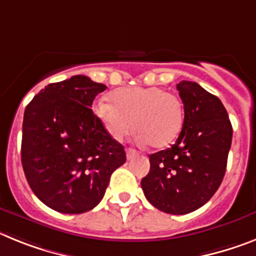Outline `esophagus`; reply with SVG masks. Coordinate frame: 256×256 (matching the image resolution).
Here are the masks:
<instances>
[{
  "mask_svg": "<svg viewBox=\"0 0 256 256\" xmlns=\"http://www.w3.org/2000/svg\"><path fill=\"white\" fill-rule=\"evenodd\" d=\"M126 152V159H133L134 156H137V155H138V152H137V150L130 149V148H128Z\"/></svg>",
  "mask_w": 256,
  "mask_h": 256,
  "instance_id": "1",
  "label": "esophagus"
}]
</instances>
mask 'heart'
<instances>
[{
  "instance_id": "heart-1",
  "label": "heart",
  "mask_w": 256,
  "mask_h": 256,
  "mask_svg": "<svg viewBox=\"0 0 256 256\" xmlns=\"http://www.w3.org/2000/svg\"><path fill=\"white\" fill-rule=\"evenodd\" d=\"M110 100L96 102L93 111L115 141H122L134 130L140 142L158 149L170 145L180 133L184 107L171 92L159 86H130L114 90Z\"/></svg>"
}]
</instances>
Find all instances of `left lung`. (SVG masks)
Instances as JSON below:
<instances>
[{"label":"left lung","instance_id":"left-lung-1","mask_svg":"<svg viewBox=\"0 0 256 256\" xmlns=\"http://www.w3.org/2000/svg\"><path fill=\"white\" fill-rule=\"evenodd\" d=\"M184 124L176 142L149 155L145 196L166 214L185 215L211 200L226 174L232 124L219 98L193 82L178 84Z\"/></svg>","mask_w":256,"mask_h":256}]
</instances>
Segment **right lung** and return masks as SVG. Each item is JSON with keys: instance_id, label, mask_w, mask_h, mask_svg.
Listing matches in <instances>:
<instances>
[{"instance_id": "add662e5", "label": "right lung", "mask_w": 256, "mask_h": 256, "mask_svg": "<svg viewBox=\"0 0 256 256\" xmlns=\"http://www.w3.org/2000/svg\"><path fill=\"white\" fill-rule=\"evenodd\" d=\"M106 88L76 75L45 86L26 107L24 174L37 198L58 212L94 208L111 174L126 163L123 145L107 134L90 108Z\"/></svg>"}]
</instances>
